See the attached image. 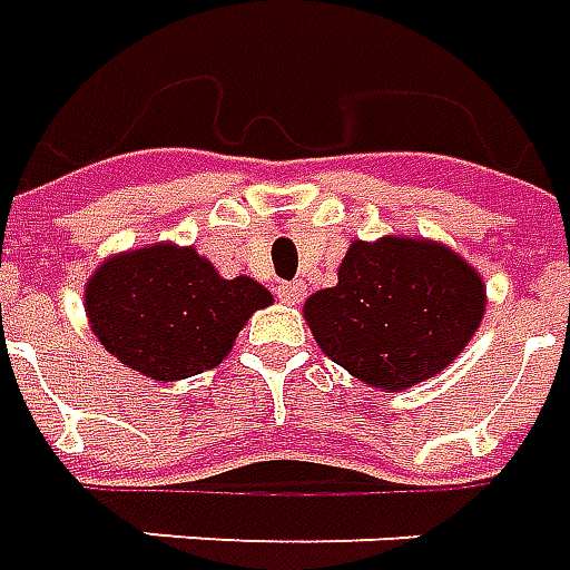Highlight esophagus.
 <instances>
[{
  "label": "esophagus",
  "mask_w": 570,
  "mask_h": 570,
  "mask_svg": "<svg viewBox=\"0 0 570 570\" xmlns=\"http://www.w3.org/2000/svg\"><path fill=\"white\" fill-rule=\"evenodd\" d=\"M306 294V285L304 282H282L278 285V297L285 301V304H301Z\"/></svg>",
  "instance_id": "esophagus-1"
}]
</instances>
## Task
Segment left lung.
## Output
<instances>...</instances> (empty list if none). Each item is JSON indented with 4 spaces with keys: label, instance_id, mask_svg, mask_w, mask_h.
<instances>
[{
    "label": "left lung",
    "instance_id": "obj_1",
    "mask_svg": "<svg viewBox=\"0 0 570 570\" xmlns=\"http://www.w3.org/2000/svg\"><path fill=\"white\" fill-rule=\"evenodd\" d=\"M485 313V285L442 245L353 242L337 285L313 294L304 316L341 368L395 393L433 377L470 343Z\"/></svg>",
    "mask_w": 570,
    "mask_h": 570
}]
</instances>
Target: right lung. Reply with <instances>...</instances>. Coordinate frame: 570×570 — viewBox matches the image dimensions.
<instances>
[{
    "mask_svg": "<svg viewBox=\"0 0 570 570\" xmlns=\"http://www.w3.org/2000/svg\"><path fill=\"white\" fill-rule=\"evenodd\" d=\"M273 304L254 278H220L193 248L153 245L112 257L85 288L98 341L153 381L220 365L254 309Z\"/></svg>",
    "mask_w": 570,
    "mask_h": 570,
    "instance_id": "add662e5",
    "label": "right lung"
}]
</instances>
